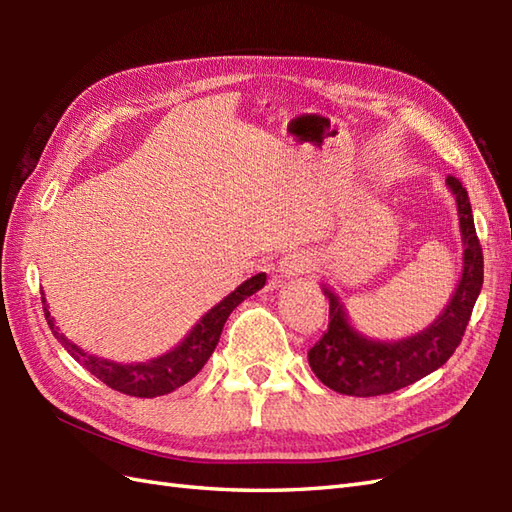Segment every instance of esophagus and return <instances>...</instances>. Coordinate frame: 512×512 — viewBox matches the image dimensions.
Instances as JSON below:
<instances>
[{"instance_id":"34e87169","label":"esophagus","mask_w":512,"mask_h":512,"mask_svg":"<svg viewBox=\"0 0 512 512\" xmlns=\"http://www.w3.org/2000/svg\"><path fill=\"white\" fill-rule=\"evenodd\" d=\"M310 266H312V259L306 253H292L279 262V273L281 277H297V275L308 273Z\"/></svg>"}]
</instances>
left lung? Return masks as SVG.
<instances>
[{
    "instance_id": "obj_1",
    "label": "left lung",
    "mask_w": 512,
    "mask_h": 512,
    "mask_svg": "<svg viewBox=\"0 0 512 512\" xmlns=\"http://www.w3.org/2000/svg\"><path fill=\"white\" fill-rule=\"evenodd\" d=\"M447 184L455 193L464 242V270L455 295L442 317L409 339L383 343L358 334L343 312V306L323 288L330 301V323L321 339L310 347L308 363L323 385L345 396H380L416 383L449 361L460 345L473 306L484 284V255L475 233L469 193L458 178Z\"/></svg>"
}]
</instances>
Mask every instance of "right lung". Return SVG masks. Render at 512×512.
I'll return each instance as SVG.
<instances>
[{
  "label": "right lung",
  "mask_w": 512,
  "mask_h": 512,
  "mask_svg": "<svg viewBox=\"0 0 512 512\" xmlns=\"http://www.w3.org/2000/svg\"><path fill=\"white\" fill-rule=\"evenodd\" d=\"M264 284L266 273H259L246 279L242 286L235 288L224 301H220L213 310L204 314L202 321L195 325L191 334L176 347V350L156 358V361L138 365H118L112 361H105V358L83 352L81 347H76L74 343L65 339L57 325H54L50 310L46 306V297L41 299V303L52 334L57 336L59 343L72 354L74 361H79L90 374L99 378L101 383L121 391V394L136 398H156L171 394L173 389L189 383V380L200 372L204 363L209 361V356L213 354L217 341H220L228 314H231L246 297L255 295L259 288H264Z\"/></svg>",
  "instance_id": "right-lung-1"
}]
</instances>
